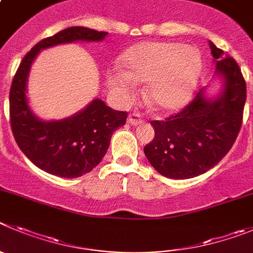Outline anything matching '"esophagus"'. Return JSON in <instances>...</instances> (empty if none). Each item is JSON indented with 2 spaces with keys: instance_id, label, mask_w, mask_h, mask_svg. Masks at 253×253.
I'll return each mask as SVG.
<instances>
[{
  "instance_id": "obj_1",
  "label": "esophagus",
  "mask_w": 253,
  "mask_h": 253,
  "mask_svg": "<svg viewBox=\"0 0 253 253\" xmlns=\"http://www.w3.org/2000/svg\"><path fill=\"white\" fill-rule=\"evenodd\" d=\"M128 123L131 125H139L143 123V117L139 113H133L128 117Z\"/></svg>"
}]
</instances>
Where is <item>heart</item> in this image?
I'll use <instances>...</instances> for the list:
<instances>
[{"mask_svg": "<svg viewBox=\"0 0 253 253\" xmlns=\"http://www.w3.org/2000/svg\"><path fill=\"white\" fill-rule=\"evenodd\" d=\"M124 71L108 75V85L120 103L135 95V84L147 83L145 98L153 108L174 111L187 104L202 71L198 50L178 42H143L125 51Z\"/></svg>", "mask_w": 253, "mask_h": 253, "instance_id": "obj_1", "label": "heart"}]
</instances>
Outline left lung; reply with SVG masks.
Here are the masks:
<instances>
[{
	"mask_svg": "<svg viewBox=\"0 0 253 253\" xmlns=\"http://www.w3.org/2000/svg\"><path fill=\"white\" fill-rule=\"evenodd\" d=\"M216 75L222 90L207 96L206 89L180 113L166 120H153L154 139L144 147L157 172L172 179L203 174L219 163L236 142L246 103V81L232 57L210 41Z\"/></svg>",
	"mask_w": 253,
	"mask_h": 253,
	"instance_id": "1",
	"label": "left lung"
}]
</instances>
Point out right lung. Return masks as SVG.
I'll list each match as a JSON object with an SVG mask.
<instances>
[{
	"mask_svg": "<svg viewBox=\"0 0 253 253\" xmlns=\"http://www.w3.org/2000/svg\"><path fill=\"white\" fill-rule=\"evenodd\" d=\"M108 32L83 26L68 27L37 42L22 59L10 90L13 136L27 158L52 175L76 178L86 174L104 158L113 133L123 126L126 111L109 108L94 99L83 110L61 120H42L27 100V79L35 57L43 48L75 41H103Z\"/></svg>",
	"mask_w": 253,
	"mask_h": 253,
	"instance_id": "right-lung-1",
	"label": "right lung"
}]
</instances>
